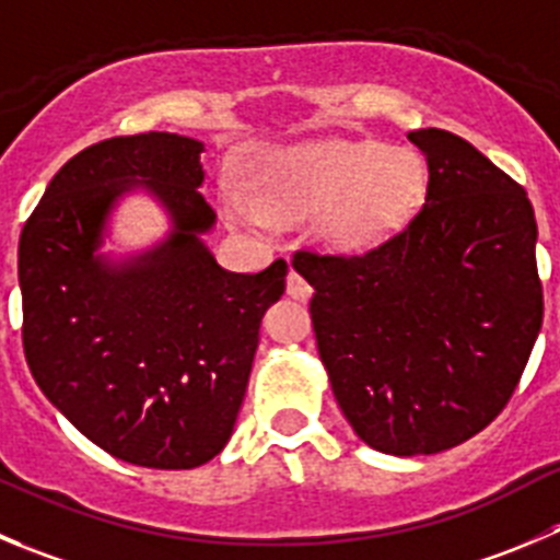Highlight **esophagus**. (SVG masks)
<instances>
[{
    "label": "esophagus",
    "instance_id": "1",
    "mask_svg": "<svg viewBox=\"0 0 560 560\" xmlns=\"http://www.w3.org/2000/svg\"><path fill=\"white\" fill-rule=\"evenodd\" d=\"M311 283H307L305 277L300 275V271H294L291 269L289 271V280H285V294L291 296V300H300V302H305L307 296H311Z\"/></svg>",
    "mask_w": 560,
    "mask_h": 560
}]
</instances>
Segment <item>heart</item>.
Segmentation results:
<instances>
[{
	"instance_id": "heart-1",
	"label": "heart",
	"mask_w": 560,
	"mask_h": 560,
	"mask_svg": "<svg viewBox=\"0 0 560 560\" xmlns=\"http://www.w3.org/2000/svg\"><path fill=\"white\" fill-rule=\"evenodd\" d=\"M249 191L225 186L220 206L233 225L266 228L269 220L318 217L329 249L369 253L396 236L418 211L425 167L409 148L374 140H322L264 148L249 164Z\"/></svg>"
}]
</instances>
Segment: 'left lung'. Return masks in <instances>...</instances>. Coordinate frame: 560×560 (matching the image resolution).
Listing matches in <instances>:
<instances>
[{"mask_svg": "<svg viewBox=\"0 0 560 560\" xmlns=\"http://www.w3.org/2000/svg\"><path fill=\"white\" fill-rule=\"evenodd\" d=\"M429 164L425 203L363 255L300 249L318 357L357 436L429 456L487 429L541 329L528 195L443 129L409 131Z\"/></svg>", "mask_w": 560, "mask_h": 560, "instance_id": "obj_1", "label": "left lung"}]
</instances>
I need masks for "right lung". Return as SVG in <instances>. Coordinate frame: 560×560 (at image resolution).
<instances>
[{"label": "right lung", "mask_w": 560, "mask_h": 560, "mask_svg": "<svg viewBox=\"0 0 560 560\" xmlns=\"http://www.w3.org/2000/svg\"><path fill=\"white\" fill-rule=\"evenodd\" d=\"M203 142L148 131L95 142L66 162L19 242L24 354L44 396L115 459L191 470L228 445L266 307L289 264L255 275L217 264L200 233ZM142 185L174 222L135 259L97 255L117 196Z\"/></svg>", "instance_id": "add662e5"}]
</instances>
